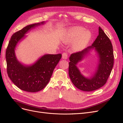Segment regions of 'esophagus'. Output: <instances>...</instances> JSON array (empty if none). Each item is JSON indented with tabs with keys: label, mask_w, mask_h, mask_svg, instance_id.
<instances>
[{
	"label": "esophagus",
	"mask_w": 123,
	"mask_h": 123,
	"mask_svg": "<svg viewBox=\"0 0 123 123\" xmlns=\"http://www.w3.org/2000/svg\"><path fill=\"white\" fill-rule=\"evenodd\" d=\"M67 58H68V56H67V53H63L62 54V59L66 60V59H67Z\"/></svg>",
	"instance_id": "34e87169"
}]
</instances>
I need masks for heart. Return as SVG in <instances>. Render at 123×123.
Returning <instances> with one entry per match:
<instances>
[{"instance_id":"b5f03b06","label":"heart","mask_w":123,"mask_h":123,"mask_svg":"<svg viewBox=\"0 0 123 123\" xmlns=\"http://www.w3.org/2000/svg\"><path fill=\"white\" fill-rule=\"evenodd\" d=\"M92 34L89 31H85L81 27H72L67 31L64 37V42L72 43L76 40L74 44V49L80 50L84 48L91 39Z\"/></svg>"}]
</instances>
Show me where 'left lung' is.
Segmentation results:
<instances>
[{"label": "left lung", "mask_w": 123, "mask_h": 123, "mask_svg": "<svg viewBox=\"0 0 123 123\" xmlns=\"http://www.w3.org/2000/svg\"><path fill=\"white\" fill-rule=\"evenodd\" d=\"M94 50L98 57L97 69L90 78L81 74L76 65ZM112 45L108 36L99 27V35L91 46L82 51L72 54L69 57V75L72 83L79 89L84 91H93L102 87L106 83L113 65Z\"/></svg>", "instance_id": "8db88e82"}]
</instances>
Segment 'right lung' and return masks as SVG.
I'll return each instance as SVG.
<instances>
[{
	"label": "right lung",
	"mask_w": 123,
	"mask_h": 123,
	"mask_svg": "<svg viewBox=\"0 0 123 123\" xmlns=\"http://www.w3.org/2000/svg\"><path fill=\"white\" fill-rule=\"evenodd\" d=\"M45 23L31 24L13 34L6 51L7 73L12 83L22 90L36 92L43 90L49 82L55 68L62 57L61 54H45L34 64H23L17 60L15 49L18 43L25 37V34L36 27Z\"/></svg>",
	"instance_id": "1"
}]
</instances>
